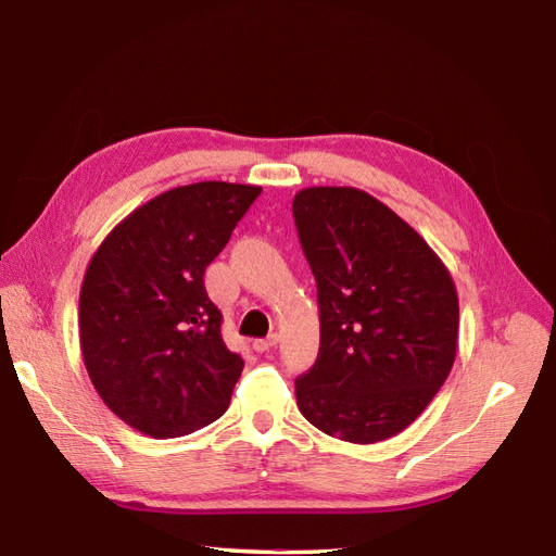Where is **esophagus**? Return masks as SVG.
<instances>
[{
    "label": "esophagus",
    "mask_w": 556,
    "mask_h": 556,
    "mask_svg": "<svg viewBox=\"0 0 556 556\" xmlns=\"http://www.w3.org/2000/svg\"><path fill=\"white\" fill-rule=\"evenodd\" d=\"M276 344H278V334H268V337H264V340H254L252 342L256 354H264V351H270Z\"/></svg>",
    "instance_id": "34e87169"
}]
</instances>
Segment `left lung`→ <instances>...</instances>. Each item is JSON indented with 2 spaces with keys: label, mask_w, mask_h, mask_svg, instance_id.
<instances>
[{
  "label": "left lung",
  "mask_w": 556,
  "mask_h": 556,
  "mask_svg": "<svg viewBox=\"0 0 556 556\" xmlns=\"http://www.w3.org/2000/svg\"><path fill=\"white\" fill-rule=\"evenodd\" d=\"M320 314L318 358L294 382L323 434L377 443L401 434L437 396L457 354L451 270L384 202L351 186L292 200Z\"/></svg>",
  "instance_id": "8db88e82"
}]
</instances>
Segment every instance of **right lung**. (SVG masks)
<instances>
[{
  "mask_svg": "<svg viewBox=\"0 0 556 556\" xmlns=\"http://www.w3.org/2000/svg\"><path fill=\"white\" fill-rule=\"evenodd\" d=\"M260 186L200 181L127 214L93 252L79 290V349L101 401L146 437L219 419L242 372L205 292L214 262Z\"/></svg>",
  "mask_w": 556,
  "mask_h": 556,
  "instance_id": "obj_1",
  "label": "right lung"
}]
</instances>
